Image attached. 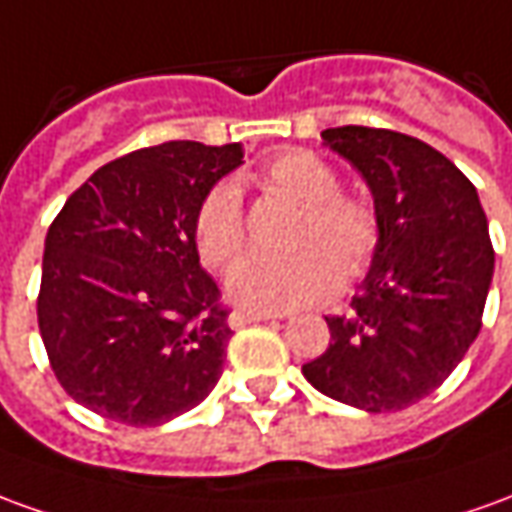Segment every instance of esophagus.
Listing matches in <instances>:
<instances>
[{"label": "esophagus", "instance_id": "1", "mask_svg": "<svg viewBox=\"0 0 512 512\" xmlns=\"http://www.w3.org/2000/svg\"><path fill=\"white\" fill-rule=\"evenodd\" d=\"M271 318H277L274 313H246V310H235L230 313V327L232 330H241L246 324H257V321H271Z\"/></svg>", "mask_w": 512, "mask_h": 512}]
</instances>
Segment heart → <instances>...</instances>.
Instances as JSON below:
<instances>
[{"instance_id": "1", "label": "heart", "mask_w": 512, "mask_h": 512, "mask_svg": "<svg viewBox=\"0 0 512 512\" xmlns=\"http://www.w3.org/2000/svg\"><path fill=\"white\" fill-rule=\"evenodd\" d=\"M266 194L305 207L285 260H246L235 268L227 293L235 305L257 313H282L330 299L343 280H355L380 244L377 213L355 196L341 194V177L313 152H285L260 171ZM194 246L207 268L232 266L246 249L241 194L219 182L199 202Z\"/></svg>"}]
</instances>
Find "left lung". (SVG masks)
I'll return each mask as SVG.
<instances>
[{
  "label": "left lung",
  "mask_w": 512,
  "mask_h": 512,
  "mask_svg": "<svg viewBox=\"0 0 512 512\" xmlns=\"http://www.w3.org/2000/svg\"><path fill=\"white\" fill-rule=\"evenodd\" d=\"M324 144L374 196L380 244L330 346L302 366L343 405L388 413L416 405L463 360L482 327L493 246L477 188L438 149L377 127H332Z\"/></svg>",
  "instance_id": "1"
}]
</instances>
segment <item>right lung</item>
I'll use <instances>...</instances> for the list:
<instances>
[{
    "mask_svg": "<svg viewBox=\"0 0 512 512\" xmlns=\"http://www.w3.org/2000/svg\"><path fill=\"white\" fill-rule=\"evenodd\" d=\"M244 146L138 149L96 169L46 232L38 330L74 402L157 427L219 382L232 338L219 285L199 266L194 216Z\"/></svg>",
    "mask_w": 512,
    "mask_h": 512,
    "instance_id": "obj_1",
    "label": "right lung"
}]
</instances>
